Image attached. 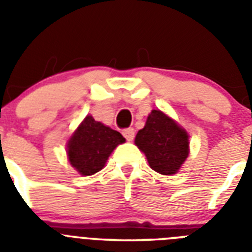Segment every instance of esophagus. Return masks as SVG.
I'll list each match as a JSON object with an SVG mask.
<instances>
[{
	"label": "esophagus",
	"instance_id": "1",
	"mask_svg": "<svg viewBox=\"0 0 252 252\" xmlns=\"http://www.w3.org/2000/svg\"><path fill=\"white\" fill-rule=\"evenodd\" d=\"M122 135L127 141H132L133 137H135V131H133V128H126V130L122 131Z\"/></svg>",
	"mask_w": 252,
	"mask_h": 252
}]
</instances>
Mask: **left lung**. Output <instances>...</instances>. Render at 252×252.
Here are the masks:
<instances>
[{
  "mask_svg": "<svg viewBox=\"0 0 252 252\" xmlns=\"http://www.w3.org/2000/svg\"><path fill=\"white\" fill-rule=\"evenodd\" d=\"M135 145L145 154L149 165L162 175H173L189 155V136L183 127L160 110H153Z\"/></svg>",
  "mask_w": 252,
  "mask_h": 252,
  "instance_id": "1",
  "label": "left lung"
}]
</instances>
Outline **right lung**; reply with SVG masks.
<instances>
[{"mask_svg":"<svg viewBox=\"0 0 252 252\" xmlns=\"http://www.w3.org/2000/svg\"><path fill=\"white\" fill-rule=\"evenodd\" d=\"M125 141L119 131L88 115L66 144L69 162L81 175L95 174L103 169L111 153Z\"/></svg>","mask_w":252,"mask_h":252,"instance_id":"1","label":"right lung"}]
</instances>
